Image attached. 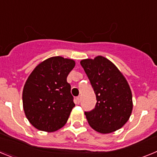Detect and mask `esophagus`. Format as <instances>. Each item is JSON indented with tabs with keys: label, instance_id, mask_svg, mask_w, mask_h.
<instances>
[{
	"label": "esophagus",
	"instance_id": "esophagus-1",
	"mask_svg": "<svg viewBox=\"0 0 157 157\" xmlns=\"http://www.w3.org/2000/svg\"><path fill=\"white\" fill-rule=\"evenodd\" d=\"M76 101H77L78 103L79 104L80 101H81V96H78V97H77V98H76Z\"/></svg>",
	"mask_w": 157,
	"mask_h": 157
}]
</instances>
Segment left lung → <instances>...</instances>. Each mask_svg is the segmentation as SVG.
Wrapping results in <instances>:
<instances>
[{"label":"left lung","mask_w":157,"mask_h":157,"mask_svg":"<svg viewBox=\"0 0 157 157\" xmlns=\"http://www.w3.org/2000/svg\"><path fill=\"white\" fill-rule=\"evenodd\" d=\"M95 93L97 103L85 112L89 124L101 134L121 128L131 115L132 94L127 80L110 60L103 56L81 62Z\"/></svg>","instance_id":"obj_1"}]
</instances>
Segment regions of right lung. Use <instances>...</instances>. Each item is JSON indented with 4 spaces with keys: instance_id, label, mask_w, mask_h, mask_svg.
<instances>
[{
    "instance_id": "1",
    "label": "right lung",
    "mask_w": 157,
    "mask_h": 157,
    "mask_svg": "<svg viewBox=\"0 0 157 157\" xmlns=\"http://www.w3.org/2000/svg\"><path fill=\"white\" fill-rule=\"evenodd\" d=\"M74 60L53 56L36 67L23 91L25 115L37 130L53 132L63 127L75 107L67 77Z\"/></svg>"
}]
</instances>
